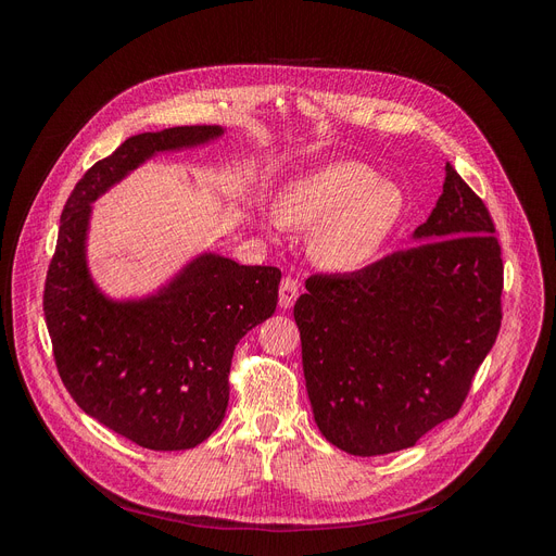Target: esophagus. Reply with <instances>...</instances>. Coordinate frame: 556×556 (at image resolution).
<instances>
[{
  "label": "esophagus",
  "mask_w": 556,
  "mask_h": 556,
  "mask_svg": "<svg viewBox=\"0 0 556 556\" xmlns=\"http://www.w3.org/2000/svg\"><path fill=\"white\" fill-rule=\"evenodd\" d=\"M299 296V282L292 278V276H285L282 282H280V296H278V306L282 311L292 308V304Z\"/></svg>",
  "instance_id": "1"
}]
</instances>
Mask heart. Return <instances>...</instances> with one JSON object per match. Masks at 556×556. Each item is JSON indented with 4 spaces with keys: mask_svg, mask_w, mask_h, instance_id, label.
Masks as SVG:
<instances>
[{
    "mask_svg": "<svg viewBox=\"0 0 556 556\" xmlns=\"http://www.w3.org/2000/svg\"><path fill=\"white\" fill-rule=\"evenodd\" d=\"M406 199L399 185L371 166L331 162L301 174L278 197L274 223L315 229L311 257L327 271H357L374 262L401 220Z\"/></svg>",
    "mask_w": 556,
    "mask_h": 556,
    "instance_id": "obj_1",
    "label": "heart"
}]
</instances>
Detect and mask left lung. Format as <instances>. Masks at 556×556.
I'll return each mask as SVG.
<instances>
[{
    "label": "left lung",
    "mask_w": 556,
    "mask_h": 556,
    "mask_svg": "<svg viewBox=\"0 0 556 556\" xmlns=\"http://www.w3.org/2000/svg\"><path fill=\"white\" fill-rule=\"evenodd\" d=\"M413 241L359 271L311 276L294 304L315 425L357 457L413 447L457 415L501 329L492 215L452 164Z\"/></svg>",
    "instance_id": "1"
}]
</instances>
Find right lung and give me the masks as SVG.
<instances>
[{
    "label": "right lung",
    "mask_w": 556,
    "mask_h": 556,
    "mask_svg": "<svg viewBox=\"0 0 556 556\" xmlns=\"http://www.w3.org/2000/svg\"><path fill=\"white\" fill-rule=\"evenodd\" d=\"M220 125L129 137L66 199L43 313L60 378L97 422L148 450H190L220 427L233 348L276 313L280 271L201 252L153 294L111 299L88 268L92 201L143 162L220 139Z\"/></svg>",
    "instance_id": "add662e5"
}]
</instances>
